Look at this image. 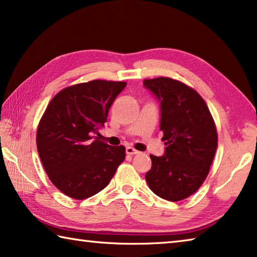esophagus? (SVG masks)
Returning <instances> with one entry per match:
<instances>
[{
  "label": "esophagus",
  "mask_w": 257,
  "mask_h": 257,
  "mask_svg": "<svg viewBox=\"0 0 257 257\" xmlns=\"http://www.w3.org/2000/svg\"><path fill=\"white\" fill-rule=\"evenodd\" d=\"M125 153H127L128 155H135V154H138L139 152L136 151L135 149H133V147L128 146V147H125Z\"/></svg>",
  "instance_id": "obj_1"
}]
</instances>
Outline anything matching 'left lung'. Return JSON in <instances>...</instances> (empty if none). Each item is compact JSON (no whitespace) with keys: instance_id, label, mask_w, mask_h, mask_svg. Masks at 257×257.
Listing matches in <instances>:
<instances>
[{"instance_id":"obj_1","label":"left lung","mask_w":257,"mask_h":257,"mask_svg":"<svg viewBox=\"0 0 257 257\" xmlns=\"http://www.w3.org/2000/svg\"><path fill=\"white\" fill-rule=\"evenodd\" d=\"M144 86L160 102L167 146L162 156L150 155L146 181L159 197L181 201L197 191L210 171L217 147L214 120L201 95L184 82L160 77L145 79Z\"/></svg>"}]
</instances>
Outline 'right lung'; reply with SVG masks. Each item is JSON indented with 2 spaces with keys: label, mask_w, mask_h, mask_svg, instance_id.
<instances>
[{
  "label": "right lung",
  "mask_w": 257,
  "mask_h": 257,
  "mask_svg": "<svg viewBox=\"0 0 257 257\" xmlns=\"http://www.w3.org/2000/svg\"><path fill=\"white\" fill-rule=\"evenodd\" d=\"M124 81L92 80L67 87L52 98L37 128V151L56 188L85 199L105 188L125 158L94 135L106 122Z\"/></svg>",
  "instance_id": "obj_1"
}]
</instances>
